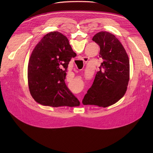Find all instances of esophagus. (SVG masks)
<instances>
[{"label": "esophagus", "instance_id": "34e87169", "mask_svg": "<svg viewBox=\"0 0 153 153\" xmlns=\"http://www.w3.org/2000/svg\"><path fill=\"white\" fill-rule=\"evenodd\" d=\"M83 61H87V58H84V59H83Z\"/></svg>", "mask_w": 153, "mask_h": 153}]
</instances>
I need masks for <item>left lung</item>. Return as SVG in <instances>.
I'll use <instances>...</instances> for the list:
<instances>
[{
  "mask_svg": "<svg viewBox=\"0 0 153 153\" xmlns=\"http://www.w3.org/2000/svg\"><path fill=\"white\" fill-rule=\"evenodd\" d=\"M92 41L100 46L99 57L103 62L82 103L107 107L118 102L126 91L130 79L129 58L113 34L100 31L94 36Z\"/></svg>",
  "mask_w": 153,
  "mask_h": 153,
  "instance_id": "8db88e82",
  "label": "left lung"
}]
</instances>
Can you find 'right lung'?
Returning a JSON list of instances; mask_svg holds the SVG:
<instances>
[{
  "label": "right lung",
  "instance_id": "add662e5",
  "mask_svg": "<svg viewBox=\"0 0 153 153\" xmlns=\"http://www.w3.org/2000/svg\"><path fill=\"white\" fill-rule=\"evenodd\" d=\"M76 56L68 38L58 31L46 34L36 45L29 59L28 83L37 102L53 107L80 105L64 82L69 62Z\"/></svg>",
  "mask_w": 153,
  "mask_h": 153
}]
</instances>
